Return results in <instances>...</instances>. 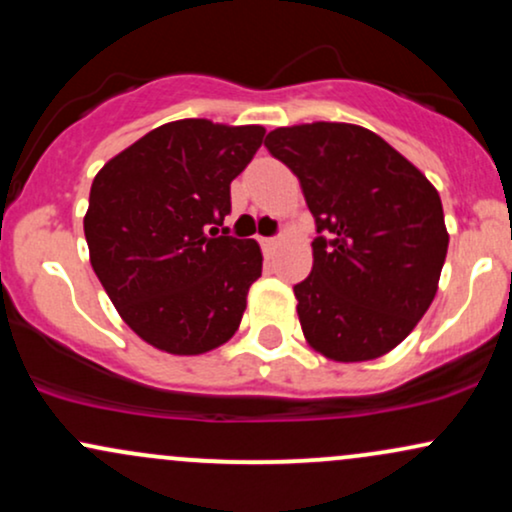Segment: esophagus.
Here are the masks:
<instances>
[{
  "mask_svg": "<svg viewBox=\"0 0 512 512\" xmlns=\"http://www.w3.org/2000/svg\"><path fill=\"white\" fill-rule=\"evenodd\" d=\"M260 243H262V250L267 252V255H272V252H274L276 248H279L281 240H279V238H262Z\"/></svg>",
  "mask_w": 512,
  "mask_h": 512,
  "instance_id": "1",
  "label": "esophagus"
}]
</instances>
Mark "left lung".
Segmentation results:
<instances>
[{"label":"left lung","instance_id":"8db88e82","mask_svg":"<svg viewBox=\"0 0 512 512\" xmlns=\"http://www.w3.org/2000/svg\"><path fill=\"white\" fill-rule=\"evenodd\" d=\"M264 146L315 216L313 269L293 286L308 344L339 363L392 351L436 298L450 240L438 190L366 127H279Z\"/></svg>","mask_w":512,"mask_h":512}]
</instances>
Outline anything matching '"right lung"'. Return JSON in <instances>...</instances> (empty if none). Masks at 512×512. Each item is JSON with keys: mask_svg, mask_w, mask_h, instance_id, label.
Here are the masks:
<instances>
[{"mask_svg": "<svg viewBox=\"0 0 512 512\" xmlns=\"http://www.w3.org/2000/svg\"><path fill=\"white\" fill-rule=\"evenodd\" d=\"M262 139L260 125L175 120L93 178L84 216L91 267L146 344L197 356L236 334L262 252L219 226L231 214V182Z\"/></svg>", "mask_w": 512, "mask_h": 512, "instance_id": "1", "label": "right lung"}]
</instances>
